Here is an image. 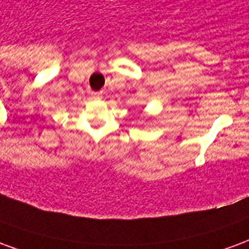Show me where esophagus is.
I'll list each match as a JSON object with an SVG mask.
<instances>
[{"instance_id":"1","label":"esophagus","mask_w":249,"mask_h":249,"mask_svg":"<svg viewBox=\"0 0 249 249\" xmlns=\"http://www.w3.org/2000/svg\"><path fill=\"white\" fill-rule=\"evenodd\" d=\"M92 97H93V98H101V93L92 92Z\"/></svg>"}]
</instances>
